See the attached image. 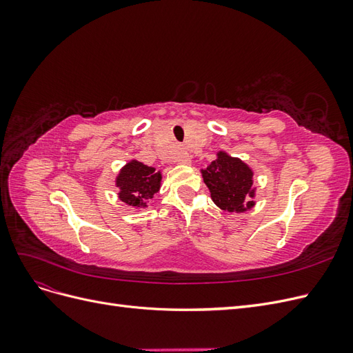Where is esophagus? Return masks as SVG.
<instances>
[{
  "instance_id": "obj_1",
  "label": "esophagus",
  "mask_w": 353,
  "mask_h": 353,
  "mask_svg": "<svg viewBox=\"0 0 353 353\" xmlns=\"http://www.w3.org/2000/svg\"><path fill=\"white\" fill-rule=\"evenodd\" d=\"M176 162L179 163V165H185V166H188L190 163H191V156L187 153V152H179L178 153V156H176Z\"/></svg>"
}]
</instances>
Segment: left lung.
Wrapping results in <instances>:
<instances>
[{
  "label": "left lung",
  "instance_id": "8db88e82",
  "mask_svg": "<svg viewBox=\"0 0 353 353\" xmlns=\"http://www.w3.org/2000/svg\"><path fill=\"white\" fill-rule=\"evenodd\" d=\"M200 174L219 209L243 213L254 208V172L240 157L219 150L216 159L206 169H200Z\"/></svg>",
  "mask_w": 353,
  "mask_h": 353
}]
</instances>
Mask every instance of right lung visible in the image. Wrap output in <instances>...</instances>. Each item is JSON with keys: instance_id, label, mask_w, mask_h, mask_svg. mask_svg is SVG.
I'll return each instance as SVG.
<instances>
[{"instance_id": "add662e5", "label": "right lung", "mask_w": 353, "mask_h": 353, "mask_svg": "<svg viewBox=\"0 0 353 353\" xmlns=\"http://www.w3.org/2000/svg\"><path fill=\"white\" fill-rule=\"evenodd\" d=\"M114 185L119 190L117 197L135 212L147 209L148 201L162 187V170L144 165L137 159L126 162L114 178Z\"/></svg>"}]
</instances>
